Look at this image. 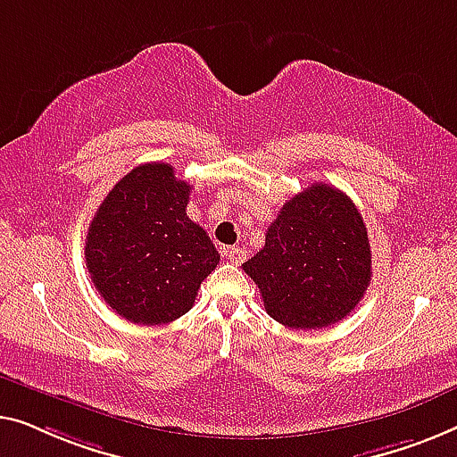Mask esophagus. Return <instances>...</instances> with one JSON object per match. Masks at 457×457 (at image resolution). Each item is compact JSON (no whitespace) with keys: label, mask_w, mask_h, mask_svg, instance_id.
<instances>
[{"label":"esophagus","mask_w":457,"mask_h":457,"mask_svg":"<svg viewBox=\"0 0 457 457\" xmlns=\"http://www.w3.org/2000/svg\"><path fill=\"white\" fill-rule=\"evenodd\" d=\"M223 256H226V259L229 261V262H242L244 259H246V253H244L242 248H237V246H229V248H226L223 250Z\"/></svg>","instance_id":"esophagus-1"}]
</instances>
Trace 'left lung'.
Listing matches in <instances>:
<instances>
[{"label": "left lung", "instance_id": "1", "mask_svg": "<svg viewBox=\"0 0 457 457\" xmlns=\"http://www.w3.org/2000/svg\"><path fill=\"white\" fill-rule=\"evenodd\" d=\"M242 269L278 323L323 329L348 317L370 284L369 234L356 204L317 182L279 209Z\"/></svg>", "mask_w": 457, "mask_h": 457}]
</instances>
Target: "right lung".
I'll use <instances>...</instances> for the list:
<instances>
[{
	"instance_id": "right-lung-1",
	"label": "right lung",
	"mask_w": 457,
	"mask_h": 457,
	"mask_svg": "<svg viewBox=\"0 0 457 457\" xmlns=\"http://www.w3.org/2000/svg\"><path fill=\"white\" fill-rule=\"evenodd\" d=\"M190 184L170 163L134 167L109 190L87 234L85 259L103 300L138 325H165L195 304L220 253L186 215Z\"/></svg>"
}]
</instances>
